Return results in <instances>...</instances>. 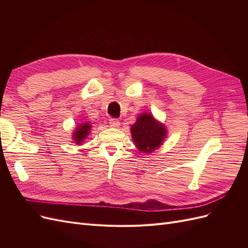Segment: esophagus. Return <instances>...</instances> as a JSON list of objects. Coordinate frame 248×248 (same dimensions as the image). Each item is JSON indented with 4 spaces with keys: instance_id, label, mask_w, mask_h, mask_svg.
<instances>
[{
    "instance_id": "esophagus-1",
    "label": "esophagus",
    "mask_w": 248,
    "mask_h": 248,
    "mask_svg": "<svg viewBox=\"0 0 248 248\" xmlns=\"http://www.w3.org/2000/svg\"><path fill=\"white\" fill-rule=\"evenodd\" d=\"M109 125H110L111 127H115V128H117V127L120 126V121H119L118 119L112 118V119L109 120Z\"/></svg>"
}]
</instances>
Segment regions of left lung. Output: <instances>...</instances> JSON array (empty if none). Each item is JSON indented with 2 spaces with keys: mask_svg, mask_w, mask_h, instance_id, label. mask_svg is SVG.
I'll list each match as a JSON object with an SVG mask.
<instances>
[{
  "mask_svg": "<svg viewBox=\"0 0 248 248\" xmlns=\"http://www.w3.org/2000/svg\"><path fill=\"white\" fill-rule=\"evenodd\" d=\"M131 134L140 151L149 153L161 145L167 130L152 115L142 114L131 126Z\"/></svg>",
  "mask_w": 248,
  "mask_h": 248,
  "instance_id": "left-lung-1",
  "label": "left lung"
}]
</instances>
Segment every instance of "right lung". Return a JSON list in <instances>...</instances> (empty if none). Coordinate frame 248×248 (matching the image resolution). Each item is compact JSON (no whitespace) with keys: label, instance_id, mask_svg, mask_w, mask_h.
Wrapping results in <instances>:
<instances>
[{"label":"right lung","instance_id":"add662e5","mask_svg":"<svg viewBox=\"0 0 248 248\" xmlns=\"http://www.w3.org/2000/svg\"><path fill=\"white\" fill-rule=\"evenodd\" d=\"M90 128H91V124H90L89 122L78 126V128H77V130L74 131L73 136H72L73 140L76 141V144H79V145L81 144V141L87 138L90 130H91Z\"/></svg>","mask_w":248,"mask_h":248}]
</instances>
